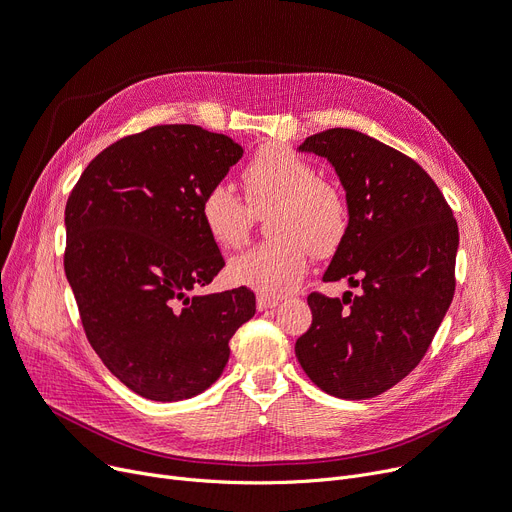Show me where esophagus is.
Here are the masks:
<instances>
[{
	"label": "esophagus",
	"instance_id": "obj_1",
	"mask_svg": "<svg viewBox=\"0 0 512 512\" xmlns=\"http://www.w3.org/2000/svg\"><path fill=\"white\" fill-rule=\"evenodd\" d=\"M256 306H258L260 312H264V310H271V308L279 306V300L277 298H269V296H258Z\"/></svg>",
	"mask_w": 512,
	"mask_h": 512
}]
</instances>
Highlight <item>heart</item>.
<instances>
[{
  "label": "heart",
  "mask_w": 512,
  "mask_h": 512,
  "mask_svg": "<svg viewBox=\"0 0 512 512\" xmlns=\"http://www.w3.org/2000/svg\"><path fill=\"white\" fill-rule=\"evenodd\" d=\"M248 204L231 185L214 183L200 200V221L208 237L221 248L246 243L254 212L275 206L269 216L273 237L229 262L235 285L260 296H285L308 269V250L314 256L333 254L348 231V204L335 185L316 179L312 164L285 145H266L243 173Z\"/></svg>",
  "instance_id": "b5f03b06"
}]
</instances>
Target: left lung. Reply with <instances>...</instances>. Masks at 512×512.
Wrapping results in <instances>:
<instances>
[{"mask_svg": "<svg viewBox=\"0 0 512 512\" xmlns=\"http://www.w3.org/2000/svg\"><path fill=\"white\" fill-rule=\"evenodd\" d=\"M300 152L327 158L346 191L348 231L323 281L360 294H310V329L296 342L323 392L373 398L425 356L454 296L458 225L440 187L402 152L354 129L306 137Z\"/></svg>", "mask_w": 512, "mask_h": 512, "instance_id": "8db88e82", "label": "left lung"}]
</instances>
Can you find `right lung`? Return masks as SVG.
<instances>
[{"label":"right lung","mask_w":512,"mask_h":512,"mask_svg":"<svg viewBox=\"0 0 512 512\" xmlns=\"http://www.w3.org/2000/svg\"><path fill=\"white\" fill-rule=\"evenodd\" d=\"M241 156L227 135L158 125L97 154L70 191L64 271L85 335L108 371L148 400L202 394L256 312L248 287L196 294L225 266L200 200Z\"/></svg>","instance_id":"right-lung-1"}]
</instances>
